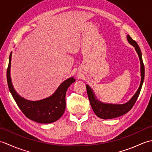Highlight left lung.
Segmentation results:
<instances>
[{
    "instance_id": "left-lung-1",
    "label": "left lung",
    "mask_w": 152,
    "mask_h": 152,
    "mask_svg": "<svg viewBox=\"0 0 152 152\" xmlns=\"http://www.w3.org/2000/svg\"><path fill=\"white\" fill-rule=\"evenodd\" d=\"M127 38L128 42L132 46L134 47V49L136 50L137 53L139 57L140 62V74H141V80L139 88L137 89V92L134 93V95L132 96L129 101L124 104H110V103H104L99 101L95 95L94 91L91 88V87L88 85H86L87 92H88V98L89 99L90 104H91L93 112L95 114L98 116L99 118L104 119H112L115 118L119 117L124 115L126 113H127L130 110L133 108L134 103L136 102L139 96L140 92L141 91L142 86L144 80V65L142 57L141 50L138 46V44L132 39V38L127 35Z\"/></svg>"
}]
</instances>
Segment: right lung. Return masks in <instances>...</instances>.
<instances>
[{
	"mask_svg": "<svg viewBox=\"0 0 152 152\" xmlns=\"http://www.w3.org/2000/svg\"><path fill=\"white\" fill-rule=\"evenodd\" d=\"M11 60L12 52L9 57L6 76L9 90L19 109L27 118L40 124H50L58 120L65 110L66 92L69 87L75 82L74 77L64 80L48 97L39 101H28L19 95L13 86L10 76Z\"/></svg>",
	"mask_w": 152,
	"mask_h": 152,
	"instance_id": "right-lung-1",
	"label": "right lung"
}]
</instances>
